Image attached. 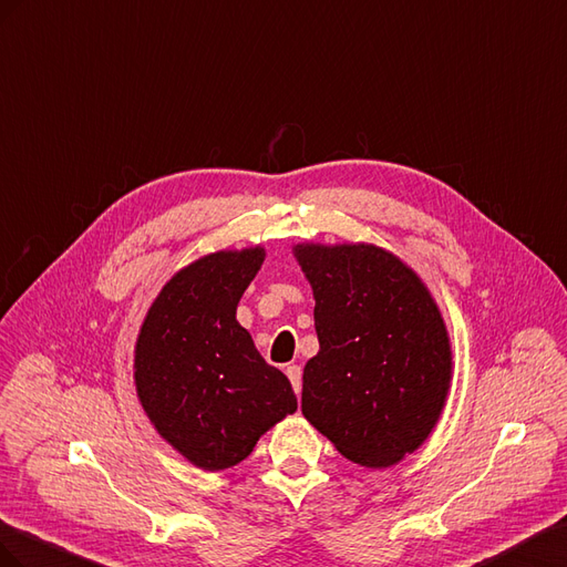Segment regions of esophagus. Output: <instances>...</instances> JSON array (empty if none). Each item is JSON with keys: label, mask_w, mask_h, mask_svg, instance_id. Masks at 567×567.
Here are the masks:
<instances>
[{"label": "esophagus", "mask_w": 567, "mask_h": 567, "mask_svg": "<svg viewBox=\"0 0 567 567\" xmlns=\"http://www.w3.org/2000/svg\"><path fill=\"white\" fill-rule=\"evenodd\" d=\"M285 373H287L289 382H292V386H295V394L299 396L301 394V368L292 363V365L285 368Z\"/></svg>", "instance_id": "esophagus-1"}]
</instances>
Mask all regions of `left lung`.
<instances>
[{"instance_id": "8db88e82", "label": "left lung", "mask_w": 567, "mask_h": 567, "mask_svg": "<svg viewBox=\"0 0 567 567\" xmlns=\"http://www.w3.org/2000/svg\"><path fill=\"white\" fill-rule=\"evenodd\" d=\"M316 299L318 353L301 413L344 458L390 467L423 444L454 373L440 306L399 256L365 241L295 245Z\"/></svg>"}]
</instances>
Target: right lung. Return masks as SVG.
<instances>
[{
  "instance_id": "add662e5",
  "label": "right lung",
  "mask_w": 567,
  "mask_h": 567,
  "mask_svg": "<svg viewBox=\"0 0 567 567\" xmlns=\"http://www.w3.org/2000/svg\"><path fill=\"white\" fill-rule=\"evenodd\" d=\"M264 247L206 254L152 301L135 344V386L154 430L208 473L245 461L258 436L297 411L292 384L237 322Z\"/></svg>"
}]
</instances>
